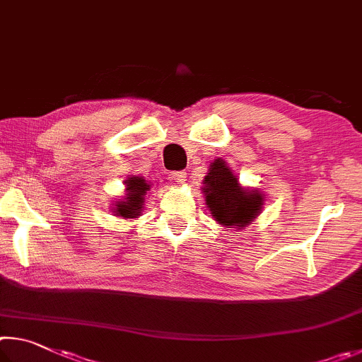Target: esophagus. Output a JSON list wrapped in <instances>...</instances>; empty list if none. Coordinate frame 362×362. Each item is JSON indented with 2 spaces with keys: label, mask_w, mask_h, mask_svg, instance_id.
I'll return each mask as SVG.
<instances>
[{
  "label": "esophagus",
  "mask_w": 362,
  "mask_h": 362,
  "mask_svg": "<svg viewBox=\"0 0 362 362\" xmlns=\"http://www.w3.org/2000/svg\"><path fill=\"white\" fill-rule=\"evenodd\" d=\"M186 177H187L186 171H173V173H171V180H175L177 185H182V182L186 181Z\"/></svg>",
  "instance_id": "1"
}]
</instances>
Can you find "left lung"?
Segmentation results:
<instances>
[{
    "label": "left lung",
    "instance_id": "8db88e82",
    "mask_svg": "<svg viewBox=\"0 0 362 362\" xmlns=\"http://www.w3.org/2000/svg\"><path fill=\"white\" fill-rule=\"evenodd\" d=\"M202 191L211 216L224 227L237 226L245 229L262 211L264 194L257 189L250 191L240 186L238 177L223 158H216L210 165Z\"/></svg>",
    "mask_w": 362,
    "mask_h": 362
}]
</instances>
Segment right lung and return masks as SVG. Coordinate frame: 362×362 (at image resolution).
I'll return each instance as SVG.
<instances>
[{
    "instance_id": "obj_1",
    "label": "right lung",
    "mask_w": 362,
    "mask_h": 362,
    "mask_svg": "<svg viewBox=\"0 0 362 362\" xmlns=\"http://www.w3.org/2000/svg\"><path fill=\"white\" fill-rule=\"evenodd\" d=\"M151 185L141 176H132L125 180V197L116 202V208L112 213L116 216H122L125 219L138 218L141 214L143 205H144V195L149 191Z\"/></svg>"
}]
</instances>
